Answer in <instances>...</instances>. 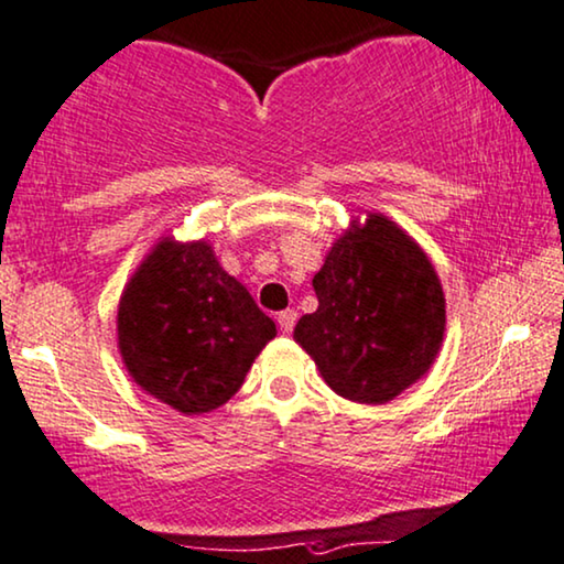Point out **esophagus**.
Listing matches in <instances>:
<instances>
[{
	"label": "esophagus",
	"mask_w": 564,
	"mask_h": 564,
	"mask_svg": "<svg viewBox=\"0 0 564 564\" xmlns=\"http://www.w3.org/2000/svg\"><path fill=\"white\" fill-rule=\"evenodd\" d=\"M296 317H299L296 310H283V312H278V325H281V330H283V333L294 330Z\"/></svg>",
	"instance_id": "esophagus-1"
}]
</instances>
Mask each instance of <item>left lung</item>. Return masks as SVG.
<instances>
[{"label":"left lung","mask_w":564,"mask_h":564,"mask_svg":"<svg viewBox=\"0 0 564 564\" xmlns=\"http://www.w3.org/2000/svg\"><path fill=\"white\" fill-rule=\"evenodd\" d=\"M317 310L294 327L323 380L356 403H388L430 372L445 335V294L424 249L367 213L312 278Z\"/></svg>","instance_id":"left-lung-1"}]
</instances>
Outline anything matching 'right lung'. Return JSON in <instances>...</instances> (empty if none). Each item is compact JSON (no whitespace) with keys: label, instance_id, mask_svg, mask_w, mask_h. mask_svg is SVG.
<instances>
[{"label":"right lung","instance_id":"right-lung-1","mask_svg":"<svg viewBox=\"0 0 564 564\" xmlns=\"http://www.w3.org/2000/svg\"><path fill=\"white\" fill-rule=\"evenodd\" d=\"M117 333L132 380L192 416L237 393L275 323L218 265L208 241L166 237L127 283Z\"/></svg>","mask_w":564,"mask_h":564}]
</instances>
